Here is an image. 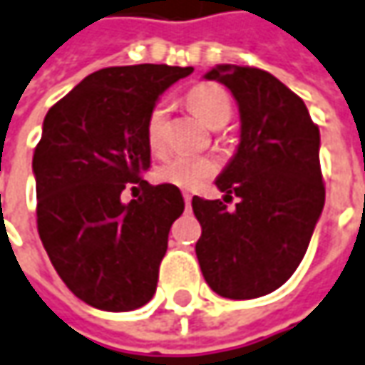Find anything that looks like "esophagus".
Here are the masks:
<instances>
[{
  "instance_id": "obj_1",
  "label": "esophagus",
  "mask_w": 365,
  "mask_h": 365,
  "mask_svg": "<svg viewBox=\"0 0 365 365\" xmlns=\"http://www.w3.org/2000/svg\"><path fill=\"white\" fill-rule=\"evenodd\" d=\"M183 200H185V206H190V204H192V194L183 192Z\"/></svg>"
}]
</instances>
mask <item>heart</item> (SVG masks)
<instances>
[{"instance_id":"heart-1","label":"heart","mask_w":365,"mask_h":365,"mask_svg":"<svg viewBox=\"0 0 365 365\" xmlns=\"http://www.w3.org/2000/svg\"><path fill=\"white\" fill-rule=\"evenodd\" d=\"M187 107L195 113L197 119H202L207 127H222L232 117V101L228 93L212 82L195 84L185 95ZM145 141L151 153H159L165 145V105L155 103L147 120H145ZM218 170L216 159L206 155H173L165 159L158 170L155 178L159 182L178 185V187H195L214 175Z\"/></svg>"}]
</instances>
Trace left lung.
Here are the masks:
<instances>
[{
    "label": "left lung",
    "mask_w": 365,
    "mask_h": 365,
    "mask_svg": "<svg viewBox=\"0 0 365 365\" xmlns=\"http://www.w3.org/2000/svg\"><path fill=\"white\" fill-rule=\"evenodd\" d=\"M240 108L238 151L216 180L224 200L194 195L200 269L214 293L257 299L284 284L307 252L325 204L319 127L305 103L270 72L222 64L206 74ZM241 202L228 212L225 202Z\"/></svg>",
    "instance_id": "8db88e82"
}]
</instances>
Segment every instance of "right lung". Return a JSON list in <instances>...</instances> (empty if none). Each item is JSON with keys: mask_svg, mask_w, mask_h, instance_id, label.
Returning a JSON list of instances; mask_svg holds the SVG:
<instances>
[{"mask_svg": "<svg viewBox=\"0 0 365 365\" xmlns=\"http://www.w3.org/2000/svg\"><path fill=\"white\" fill-rule=\"evenodd\" d=\"M192 66L137 64L88 74L48 110L32 168L38 234L60 279L103 311H133L155 295L182 192L151 185L145 120ZM127 185L142 195L120 202ZM136 189V188H132Z\"/></svg>", "mask_w": 365, "mask_h": 365, "instance_id": "obj_1", "label": "right lung"}]
</instances>
